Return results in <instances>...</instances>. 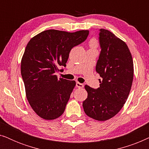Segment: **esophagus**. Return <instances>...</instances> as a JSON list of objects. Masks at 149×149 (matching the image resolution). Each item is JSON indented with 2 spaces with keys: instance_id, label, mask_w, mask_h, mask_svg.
Here are the masks:
<instances>
[{
  "instance_id": "obj_1",
  "label": "esophagus",
  "mask_w": 149,
  "mask_h": 149,
  "mask_svg": "<svg viewBox=\"0 0 149 149\" xmlns=\"http://www.w3.org/2000/svg\"><path fill=\"white\" fill-rule=\"evenodd\" d=\"M83 86H84V85H83V83H81L79 82L76 83V87H78V88H82V87H83Z\"/></svg>"
}]
</instances>
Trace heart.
<instances>
[{"mask_svg":"<svg viewBox=\"0 0 149 149\" xmlns=\"http://www.w3.org/2000/svg\"><path fill=\"white\" fill-rule=\"evenodd\" d=\"M89 45H90V47L91 48H95L97 46V40L94 39V38H93V39H91L90 40V42H89Z\"/></svg>","mask_w":149,"mask_h":149,"instance_id":"obj_1","label":"heart"}]
</instances>
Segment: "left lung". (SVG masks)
I'll list each match as a JSON object with an SVG mask.
<instances>
[{
	"label": "left lung",
	"mask_w": 149,
	"mask_h": 149,
	"mask_svg": "<svg viewBox=\"0 0 149 149\" xmlns=\"http://www.w3.org/2000/svg\"><path fill=\"white\" fill-rule=\"evenodd\" d=\"M101 47L95 70L102 77L100 87L85 88L87 97L83 102L85 114L97 121H106L119 113L127 101L134 78L132 54L126 43L111 32L100 30Z\"/></svg>",
	"instance_id": "left-lung-1"
}]
</instances>
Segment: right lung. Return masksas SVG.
<instances>
[{
  "instance_id": "right-lung-1",
  "label": "right lung",
  "mask_w": 149,
  "mask_h": 149,
  "mask_svg": "<svg viewBox=\"0 0 149 149\" xmlns=\"http://www.w3.org/2000/svg\"><path fill=\"white\" fill-rule=\"evenodd\" d=\"M89 30L68 32L47 30L34 36L26 45L21 74L28 102L40 117L52 120L66 109L76 82L58 79L59 68L66 66L72 48L86 40Z\"/></svg>"
}]
</instances>
